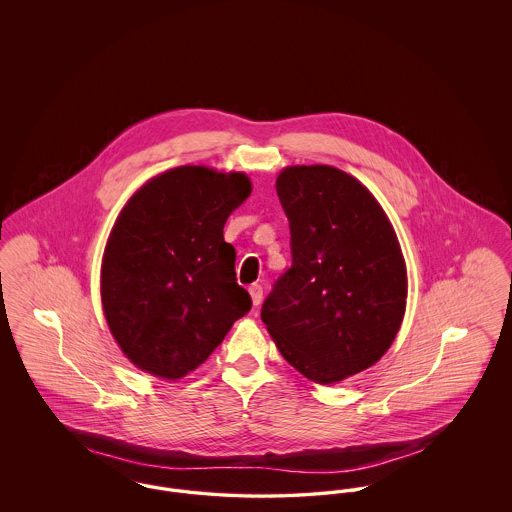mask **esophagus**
I'll list each match as a JSON object with an SVG mask.
<instances>
[{"label": "esophagus", "mask_w": 512, "mask_h": 512, "mask_svg": "<svg viewBox=\"0 0 512 512\" xmlns=\"http://www.w3.org/2000/svg\"><path fill=\"white\" fill-rule=\"evenodd\" d=\"M249 295H251L253 305L257 307L263 301V288L259 284H253V286H249Z\"/></svg>", "instance_id": "obj_1"}]
</instances>
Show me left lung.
Here are the masks:
<instances>
[{
    "instance_id": "8db88e82",
    "label": "left lung",
    "mask_w": 512,
    "mask_h": 512,
    "mask_svg": "<svg viewBox=\"0 0 512 512\" xmlns=\"http://www.w3.org/2000/svg\"><path fill=\"white\" fill-rule=\"evenodd\" d=\"M293 265L261 318L278 351L311 382L338 384L376 365L407 307V265L386 211L355 176L292 165L276 178Z\"/></svg>"
}]
</instances>
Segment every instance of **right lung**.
I'll list each match as a JSON object with an SVG mask.
<instances>
[{
	"mask_svg": "<svg viewBox=\"0 0 512 512\" xmlns=\"http://www.w3.org/2000/svg\"><path fill=\"white\" fill-rule=\"evenodd\" d=\"M251 194L245 172L184 165L142 184L101 259V305L124 357L176 382L203 365L251 309L224 224Z\"/></svg>",
	"mask_w": 512,
	"mask_h": 512,
	"instance_id": "right-lung-1",
	"label": "right lung"
}]
</instances>
